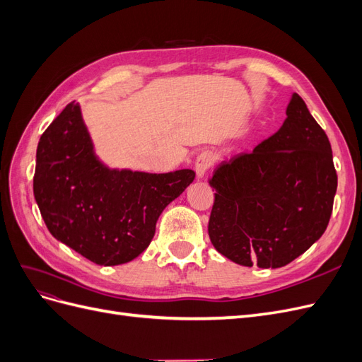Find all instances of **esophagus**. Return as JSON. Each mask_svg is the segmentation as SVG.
Here are the masks:
<instances>
[{"label": "esophagus", "instance_id": "esophagus-1", "mask_svg": "<svg viewBox=\"0 0 362 362\" xmlns=\"http://www.w3.org/2000/svg\"><path fill=\"white\" fill-rule=\"evenodd\" d=\"M214 161V156L211 154V152H202V154H199V157L196 158L194 161V170H196V177H198L199 180H202L205 177L206 170L211 168V164Z\"/></svg>", "mask_w": 362, "mask_h": 362}]
</instances>
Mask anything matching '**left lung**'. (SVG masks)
<instances>
[{"label":"left lung","instance_id":"obj_1","mask_svg":"<svg viewBox=\"0 0 362 362\" xmlns=\"http://www.w3.org/2000/svg\"><path fill=\"white\" fill-rule=\"evenodd\" d=\"M275 134L222 161L211 177L208 235L240 266L278 269L308 250L329 223L337 193L329 139L298 93Z\"/></svg>","mask_w":362,"mask_h":362}]
</instances>
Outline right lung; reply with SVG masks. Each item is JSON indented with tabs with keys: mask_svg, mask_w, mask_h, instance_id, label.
<instances>
[{
	"mask_svg": "<svg viewBox=\"0 0 362 362\" xmlns=\"http://www.w3.org/2000/svg\"><path fill=\"white\" fill-rule=\"evenodd\" d=\"M193 180L192 169L108 168L74 101L39 140L33 190L54 238L95 264L119 266L149 246L160 214Z\"/></svg>",
	"mask_w": 362,
	"mask_h": 362,
	"instance_id": "1",
	"label": "right lung"
}]
</instances>
